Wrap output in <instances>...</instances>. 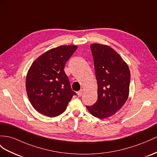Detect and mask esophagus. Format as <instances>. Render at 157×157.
I'll return each instance as SVG.
<instances>
[{"mask_svg": "<svg viewBox=\"0 0 157 157\" xmlns=\"http://www.w3.org/2000/svg\"><path fill=\"white\" fill-rule=\"evenodd\" d=\"M83 90H82V89L81 90H79V91H78L77 92V94L78 95V97H81V96L83 94Z\"/></svg>", "mask_w": 157, "mask_h": 157, "instance_id": "34e87169", "label": "esophagus"}]
</instances>
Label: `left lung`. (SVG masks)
<instances>
[{
  "label": "left lung",
  "instance_id": "left-lung-1",
  "mask_svg": "<svg viewBox=\"0 0 157 157\" xmlns=\"http://www.w3.org/2000/svg\"><path fill=\"white\" fill-rule=\"evenodd\" d=\"M95 73L98 82V101L86 106L99 119L115 114L126 102L129 94L130 71L127 63L113 48L105 44H91Z\"/></svg>",
  "mask_w": 157,
  "mask_h": 157
}]
</instances>
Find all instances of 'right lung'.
<instances>
[{"mask_svg": "<svg viewBox=\"0 0 157 157\" xmlns=\"http://www.w3.org/2000/svg\"><path fill=\"white\" fill-rule=\"evenodd\" d=\"M78 46H60L34 60L26 78V89L32 105L40 113L54 117L66 111L75 92L64 71L66 62Z\"/></svg>", "mask_w": 157, "mask_h": 157, "instance_id": "add662e5", "label": "right lung"}]
</instances>
